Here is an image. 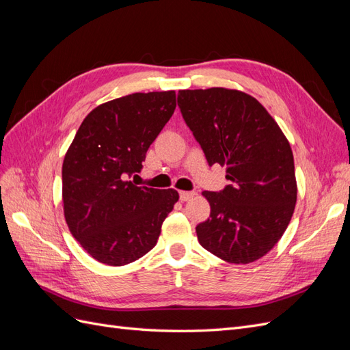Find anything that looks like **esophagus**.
Here are the masks:
<instances>
[{"mask_svg":"<svg viewBox=\"0 0 350 350\" xmlns=\"http://www.w3.org/2000/svg\"><path fill=\"white\" fill-rule=\"evenodd\" d=\"M194 196H196V193H193V191H181V193H179V198H181V201H189Z\"/></svg>","mask_w":350,"mask_h":350,"instance_id":"1","label":"esophagus"}]
</instances>
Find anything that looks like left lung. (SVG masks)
<instances>
[{
  "mask_svg": "<svg viewBox=\"0 0 350 350\" xmlns=\"http://www.w3.org/2000/svg\"><path fill=\"white\" fill-rule=\"evenodd\" d=\"M178 107L208 165L226 166L232 185L203 191L210 217L196 228L201 247L230 264L266 256L292 219L298 185L293 153L279 124L237 89L179 90Z\"/></svg>",
  "mask_w": 350,
  "mask_h": 350,
  "instance_id": "1",
  "label": "left lung"
}]
</instances>
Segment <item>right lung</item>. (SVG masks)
<instances>
[{"mask_svg":"<svg viewBox=\"0 0 350 350\" xmlns=\"http://www.w3.org/2000/svg\"><path fill=\"white\" fill-rule=\"evenodd\" d=\"M175 108V90L133 93L99 105L79 126L62 163V203L71 235L96 261L125 266L156 245L179 194L126 178L142 171Z\"/></svg>","mask_w":350,"mask_h":350,"instance_id":"obj_1","label":"right lung"}]
</instances>
